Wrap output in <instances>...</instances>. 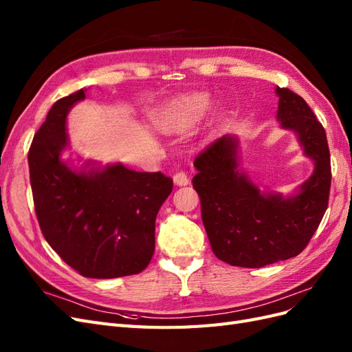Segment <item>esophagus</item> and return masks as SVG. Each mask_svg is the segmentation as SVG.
<instances>
[{"instance_id": "1", "label": "esophagus", "mask_w": 352, "mask_h": 352, "mask_svg": "<svg viewBox=\"0 0 352 352\" xmlns=\"http://www.w3.org/2000/svg\"><path fill=\"white\" fill-rule=\"evenodd\" d=\"M173 182H175V185H177V186H185V185L189 184V179H188V176H186L185 172H177V173L173 176Z\"/></svg>"}]
</instances>
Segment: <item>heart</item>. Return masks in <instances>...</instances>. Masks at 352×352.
Masks as SVG:
<instances>
[{"label": "heart", "mask_w": 352, "mask_h": 352, "mask_svg": "<svg viewBox=\"0 0 352 352\" xmlns=\"http://www.w3.org/2000/svg\"><path fill=\"white\" fill-rule=\"evenodd\" d=\"M211 107L208 94H189L167 102L153 116L155 129L166 135H184L201 122Z\"/></svg>", "instance_id": "obj_1"}]
</instances>
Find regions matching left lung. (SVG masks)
<instances>
[{"mask_svg":"<svg viewBox=\"0 0 352 352\" xmlns=\"http://www.w3.org/2000/svg\"><path fill=\"white\" fill-rule=\"evenodd\" d=\"M276 119L295 133L313 162L311 176L291 195L261 190L241 167L239 140L225 135L194 162V188L212 252L221 261L257 269L296 257L324 216L330 189V155L322 123L295 92L276 87Z\"/></svg>","mask_w":352,"mask_h":352,"instance_id":"left-lung-1","label":"left lung"}]
</instances>
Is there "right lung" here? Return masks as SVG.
<instances>
[{
    "label": "right lung",
    "mask_w": 352,
    "mask_h": 352,
    "mask_svg": "<svg viewBox=\"0 0 352 352\" xmlns=\"http://www.w3.org/2000/svg\"><path fill=\"white\" fill-rule=\"evenodd\" d=\"M85 92L52 105L32 141L28 162L35 212L50 247L85 278L136 274L153 258L155 217L173 180L122 163L88 160L76 167L63 158L70 146L67 116Z\"/></svg>",
    "instance_id": "1"
}]
</instances>
